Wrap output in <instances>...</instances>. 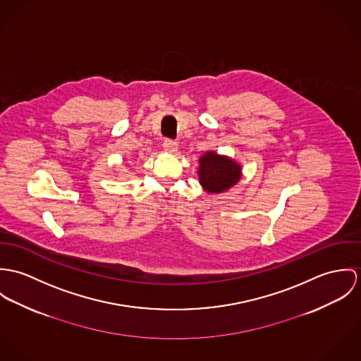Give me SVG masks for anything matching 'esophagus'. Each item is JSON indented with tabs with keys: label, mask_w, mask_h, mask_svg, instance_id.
Masks as SVG:
<instances>
[{
	"label": "esophagus",
	"mask_w": 361,
	"mask_h": 361,
	"mask_svg": "<svg viewBox=\"0 0 361 361\" xmlns=\"http://www.w3.org/2000/svg\"><path fill=\"white\" fill-rule=\"evenodd\" d=\"M163 149H164L166 152H169V154H176V152H177V142L173 141V140L166 138V140L163 141Z\"/></svg>",
	"instance_id": "1"
}]
</instances>
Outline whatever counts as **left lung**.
<instances>
[{"label": "left lung", "mask_w": 361, "mask_h": 361, "mask_svg": "<svg viewBox=\"0 0 361 361\" xmlns=\"http://www.w3.org/2000/svg\"><path fill=\"white\" fill-rule=\"evenodd\" d=\"M240 166L228 157L216 152H206L200 159V185L209 194H220L230 190L240 181Z\"/></svg>", "instance_id": "8db88e82"}]
</instances>
